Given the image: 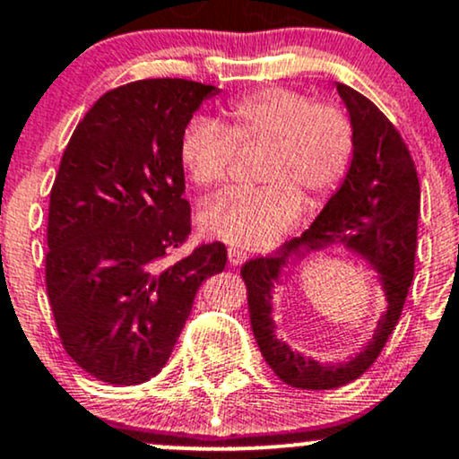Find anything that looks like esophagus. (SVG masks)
<instances>
[{"instance_id":"esophagus-1","label":"esophagus","mask_w":459,"mask_h":459,"mask_svg":"<svg viewBox=\"0 0 459 459\" xmlns=\"http://www.w3.org/2000/svg\"><path fill=\"white\" fill-rule=\"evenodd\" d=\"M228 260H230L231 266H242V264H245V260H247V253L240 251V249H236V247H230V249H228Z\"/></svg>"}]
</instances>
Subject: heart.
<instances>
[{
    "label": "heart",
    "mask_w": 459,
    "mask_h": 459,
    "mask_svg": "<svg viewBox=\"0 0 459 459\" xmlns=\"http://www.w3.org/2000/svg\"><path fill=\"white\" fill-rule=\"evenodd\" d=\"M225 124L199 116L180 139V159L202 188L225 185L238 148L266 145L262 188L210 199L199 212L202 230L240 249L268 247L316 206L346 176L354 133L342 107L311 102L303 91L266 88L230 102Z\"/></svg>",
    "instance_id": "b5f03b06"
}]
</instances>
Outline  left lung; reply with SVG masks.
Wrapping results in <instances>:
<instances>
[{"instance_id": "left-lung-1", "label": "left lung", "mask_w": 459, "mask_h": 459, "mask_svg": "<svg viewBox=\"0 0 459 459\" xmlns=\"http://www.w3.org/2000/svg\"><path fill=\"white\" fill-rule=\"evenodd\" d=\"M335 85L354 133L346 178L300 238L285 242L279 255L257 257L242 266L253 335L264 359L285 385L311 391L348 385L378 359L400 320L412 283L421 208L419 178L400 133L369 99L343 83ZM331 246L366 262L387 303L370 342L343 361H320L290 347L276 337L273 320V294L289 271Z\"/></svg>"}]
</instances>
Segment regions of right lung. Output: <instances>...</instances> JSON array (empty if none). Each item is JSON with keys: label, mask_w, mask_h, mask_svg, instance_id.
Instances as JSON below:
<instances>
[{"label": "right lung", "mask_w": 459, "mask_h": 459, "mask_svg": "<svg viewBox=\"0 0 459 459\" xmlns=\"http://www.w3.org/2000/svg\"><path fill=\"white\" fill-rule=\"evenodd\" d=\"M185 79L107 91L64 150L48 204L47 292L68 357L107 385H142L171 357L223 242L169 262L191 234L180 139L219 94Z\"/></svg>", "instance_id": "right-lung-1"}]
</instances>
